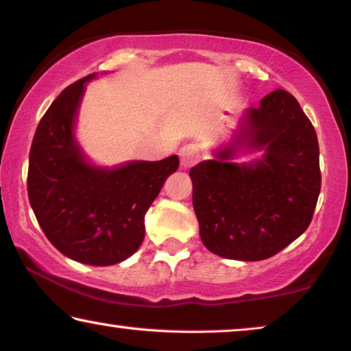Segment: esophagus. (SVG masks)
Wrapping results in <instances>:
<instances>
[{"mask_svg":"<svg viewBox=\"0 0 351 351\" xmlns=\"http://www.w3.org/2000/svg\"><path fill=\"white\" fill-rule=\"evenodd\" d=\"M180 160H181V167L183 168H189L195 165L200 160V152L199 149L194 146V144H188V146L180 149Z\"/></svg>","mask_w":351,"mask_h":351,"instance_id":"obj_1","label":"esophagus"}]
</instances>
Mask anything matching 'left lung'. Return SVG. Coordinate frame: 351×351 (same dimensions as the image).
Wrapping results in <instances>:
<instances>
[{
    "label": "left lung",
    "instance_id": "1",
    "mask_svg": "<svg viewBox=\"0 0 351 351\" xmlns=\"http://www.w3.org/2000/svg\"><path fill=\"white\" fill-rule=\"evenodd\" d=\"M239 141L263 151L232 163V149L191 168L200 239L215 255L258 261L276 255L310 226L321 191L319 144L291 93L276 90L250 107Z\"/></svg>",
    "mask_w": 351,
    "mask_h": 351
}]
</instances>
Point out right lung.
Instances as JSON below:
<instances>
[{"instance_id": "right-lung-1", "label": "right lung", "mask_w": 351, "mask_h": 351, "mask_svg": "<svg viewBox=\"0 0 351 351\" xmlns=\"http://www.w3.org/2000/svg\"><path fill=\"white\" fill-rule=\"evenodd\" d=\"M56 97L36 127L29 157L27 191L48 241L69 258L109 266L132 256L144 239V215L180 158L136 160L115 168L86 162L73 125L85 83Z\"/></svg>"}]
</instances>
